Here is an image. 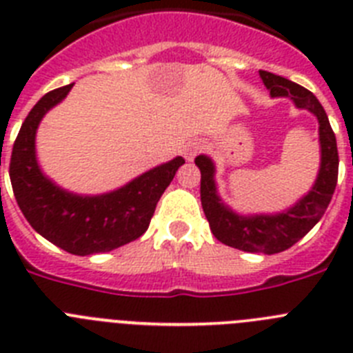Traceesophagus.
Listing matches in <instances>:
<instances>
[{"label":"esophagus","mask_w":353,"mask_h":353,"mask_svg":"<svg viewBox=\"0 0 353 353\" xmlns=\"http://www.w3.org/2000/svg\"><path fill=\"white\" fill-rule=\"evenodd\" d=\"M201 148H203V146H201V143L199 141L189 143V145L183 146V157H185L187 161H192V159L201 152Z\"/></svg>","instance_id":"34e87169"}]
</instances>
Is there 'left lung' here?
<instances>
[{
	"label": "left lung",
	"mask_w": 353,
	"mask_h": 353,
	"mask_svg": "<svg viewBox=\"0 0 353 353\" xmlns=\"http://www.w3.org/2000/svg\"><path fill=\"white\" fill-rule=\"evenodd\" d=\"M265 88L272 99H290L297 109L310 111L318 120L320 168L311 189L292 207L274 214H239L224 201L215 182V162L201 154L194 159L201 171V207L214 236L230 248L245 252L276 254L286 251L313 230L329 207L338 183V146L325 109L316 97L301 84L260 70Z\"/></svg>",
	"instance_id": "left-lung-1"
}]
</instances>
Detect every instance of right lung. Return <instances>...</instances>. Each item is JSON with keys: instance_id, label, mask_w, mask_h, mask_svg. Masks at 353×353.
<instances>
[{"instance_id": "add662e5", "label": "right lung", "mask_w": 353, "mask_h": 353, "mask_svg": "<svg viewBox=\"0 0 353 353\" xmlns=\"http://www.w3.org/2000/svg\"><path fill=\"white\" fill-rule=\"evenodd\" d=\"M72 86L74 83L52 90L33 105L12 150L10 182L19 208L39 235L70 254L90 256L139 239L148 230L162 192L185 161L179 155L102 194H77L58 185L39 164L37 130Z\"/></svg>"}]
</instances>
